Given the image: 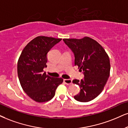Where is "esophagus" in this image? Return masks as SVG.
I'll return each mask as SVG.
<instances>
[{"instance_id": "esophagus-1", "label": "esophagus", "mask_w": 128, "mask_h": 128, "mask_svg": "<svg viewBox=\"0 0 128 128\" xmlns=\"http://www.w3.org/2000/svg\"><path fill=\"white\" fill-rule=\"evenodd\" d=\"M64 82L66 85H69L72 84V80H70V79H64Z\"/></svg>"}]
</instances>
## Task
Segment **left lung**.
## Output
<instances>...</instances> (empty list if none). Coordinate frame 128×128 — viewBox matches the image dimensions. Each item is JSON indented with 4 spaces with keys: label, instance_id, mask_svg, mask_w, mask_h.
Wrapping results in <instances>:
<instances>
[{
    "label": "left lung",
    "instance_id": "1",
    "mask_svg": "<svg viewBox=\"0 0 128 128\" xmlns=\"http://www.w3.org/2000/svg\"><path fill=\"white\" fill-rule=\"evenodd\" d=\"M73 52L75 65L82 70L84 78L74 80L80 92L74 96L80 102H88L97 97L103 90L110 75V64L108 54L98 42L91 38L64 39Z\"/></svg>",
    "mask_w": 128,
    "mask_h": 128
}]
</instances>
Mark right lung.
I'll return each mask as SVG.
<instances>
[{
    "label": "right lung",
    "instance_id": "add662e5",
    "mask_svg": "<svg viewBox=\"0 0 128 128\" xmlns=\"http://www.w3.org/2000/svg\"><path fill=\"white\" fill-rule=\"evenodd\" d=\"M61 38L38 36L25 47L18 62L17 70L23 90L33 100L38 102L51 100L56 88L63 82L61 78L47 75V53Z\"/></svg>",
    "mask_w": 128,
    "mask_h": 128
}]
</instances>
